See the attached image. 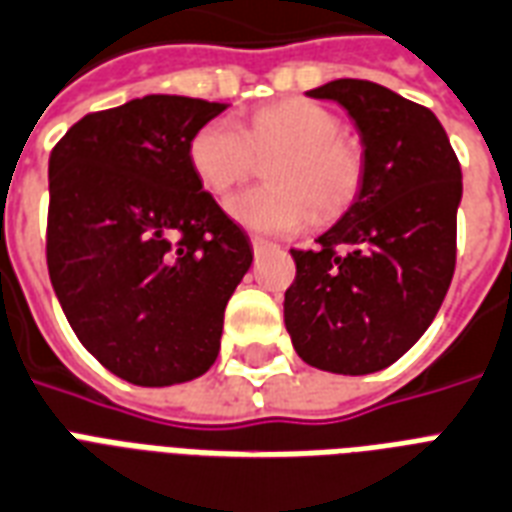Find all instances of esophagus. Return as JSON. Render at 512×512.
Masks as SVG:
<instances>
[{
    "mask_svg": "<svg viewBox=\"0 0 512 512\" xmlns=\"http://www.w3.org/2000/svg\"><path fill=\"white\" fill-rule=\"evenodd\" d=\"M251 248L256 256H261V253H267L269 248H272V243H269V240H264V237H251Z\"/></svg>",
    "mask_w": 512,
    "mask_h": 512,
    "instance_id": "1",
    "label": "esophagus"
}]
</instances>
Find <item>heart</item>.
I'll list each match as a JSON object with an SVG mask.
<instances>
[{"mask_svg":"<svg viewBox=\"0 0 512 512\" xmlns=\"http://www.w3.org/2000/svg\"><path fill=\"white\" fill-rule=\"evenodd\" d=\"M259 160H272L269 184L235 194L227 211L245 229L267 235L299 232L312 213L318 221L342 216L366 176L363 146L342 133V120L331 109L307 98L264 106L245 130L216 117L189 141L194 176L216 197L243 184Z\"/></svg>","mask_w":512,"mask_h":512,"instance_id":"heart-1","label":"heart"}]
</instances>
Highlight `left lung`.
Instances as JSON below:
<instances>
[{
    "label": "left lung",
    "mask_w": 512,
    "mask_h": 512,
    "mask_svg": "<svg viewBox=\"0 0 512 512\" xmlns=\"http://www.w3.org/2000/svg\"><path fill=\"white\" fill-rule=\"evenodd\" d=\"M355 120L366 176L350 211L296 251L285 328L304 363L334 374H374L433 323L457 264L462 170L427 106L368 79L310 90Z\"/></svg>",
    "instance_id": "obj_1"
}]
</instances>
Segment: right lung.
<instances>
[{
  "label": "right lung",
  "mask_w": 512,
  "mask_h": 512,
  "mask_svg": "<svg viewBox=\"0 0 512 512\" xmlns=\"http://www.w3.org/2000/svg\"><path fill=\"white\" fill-rule=\"evenodd\" d=\"M224 109L144 95L85 114L50 152V283L85 350L125 382L205 374L251 267L248 235L189 165L192 136Z\"/></svg>",
  "instance_id": "obj_1"
}]
</instances>
